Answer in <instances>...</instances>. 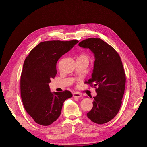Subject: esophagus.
<instances>
[{"label": "esophagus", "mask_w": 147, "mask_h": 147, "mask_svg": "<svg viewBox=\"0 0 147 147\" xmlns=\"http://www.w3.org/2000/svg\"><path fill=\"white\" fill-rule=\"evenodd\" d=\"M73 96L75 97H82V94L79 92H75L73 94Z\"/></svg>", "instance_id": "34e87169"}]
</instances>
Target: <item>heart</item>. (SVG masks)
<instances>
[{
  "label": "heart",
  "instance_id": "1",
  "mask_svg": "<svg viewBox=\"0 0 147 147\" xmlns=\"http://www.w3.org/2000/svg\"><path fill=\"white\" fill-rule=\"evenodd\" d=\"M79 57H86V58H87V57L86 56V55H84V54H81V55H80Z\"/></svg>",
  "mask_w": 147,
  "mask_h": 147
}]
</instances>
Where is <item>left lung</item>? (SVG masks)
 I'll return each instance as SVG.
<instances>
[{
	"mask_svg": "<svg viewBox=\"0 0 147 147\" xmlns=\"http://www.w3.org/2000/svg\"><path fill=\"white\" fill-rule=\"evenodd\" d=\"M78 45L89 48L95 57L92 78L87 83L96 88L97 96L87 115L92 121L103 124L113 119L121 105L125 85L122 61L115 49L100 38H88Z\"/></svg>",
	"mask_w": 147,
	"mask_h": 147,
	"instance_id": "left-lung-1",
	"label": "left lung"
}]
</instances>
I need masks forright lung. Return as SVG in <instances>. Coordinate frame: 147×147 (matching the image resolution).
Wrapping results in <instances>:
<instances>
[{"label":"right lung","mask_w":147,"mask_h":147,"mask_svg":"<svg viewBox=\"0 0 147 147\" xmlns=\"http://www.w3.org/2000/svg\"><path fill=\"white\" fill-rule=\"evenodd\" d=\"M78 42H42L25 59L20 79L21 97L26 112L39 124L49 125L56 121L64 102L72 96L68 90L51 93L49 83L57 74L58 60Z\"/></svg>","instance_id":"1"}]
</instances>
